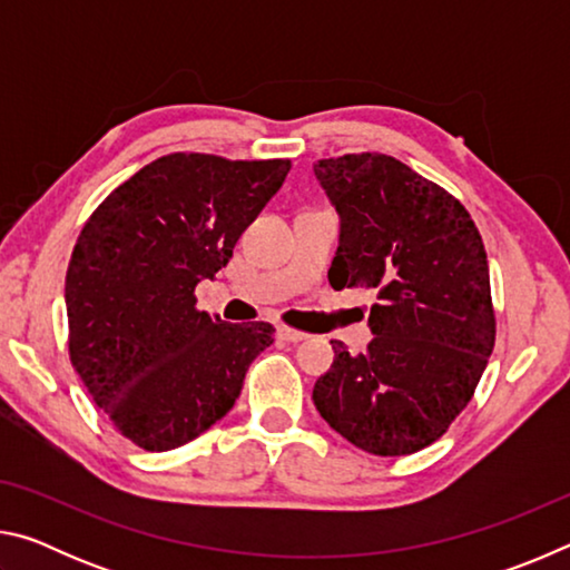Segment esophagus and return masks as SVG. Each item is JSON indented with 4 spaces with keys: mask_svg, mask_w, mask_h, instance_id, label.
<instances>
[{
    "mask_svg": "<svg viewBox=\"0 0 570 570\" xmlns=\"http://www.w3.org/2000/svg\"><path fill=\"white\" fill-rule=\"evenodd\" d=\"M276 334H278V340H284V342H292V344H296V342L306 340V334H304V332H296V330H292V326H284V324L278 326Z\"/></svg>",
    "mask_w": 570,
    "mask_h": 570,
    "instance_id": "obj_1",
    "label": "esophagus"
}]
</instances>
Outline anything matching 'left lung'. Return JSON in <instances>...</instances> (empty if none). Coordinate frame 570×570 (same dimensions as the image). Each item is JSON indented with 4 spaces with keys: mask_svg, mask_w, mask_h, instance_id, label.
I'll return each instance as SVG.
<instances>
[{
    "mask_svg": "<svg viewBox=\"0 0 570 570\" xmlns=\"http://www.w3.org/2000/svg\"><path fill=\"white\" fill-rule=\"evenodd\" d=\"M340 214L330 284L377 292L364 354L332 342L314 384L330 428L372 455H412L468 407L495 344L482 238L438 183L382 153L314 163Z\"/></svg>",
    "mask_w": 570,
    "mask_h": 570,
    "instance_id": "obj_1",
    "label": "left lung"
}]
</instances>
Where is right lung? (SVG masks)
<instances>
[{
    "mask_svg": "<svg viewBox=\"0 0 570 570\" xmlns=\"http://www.w3.org/2000/svg\"><path fill=\"white\" fill-rule=\"evenodd\" d=\"M292 160L170 153L102 200L65 278L70 362L95 404L142 450L186 445L234 407L266 322L226 324L196 286L234 256Z\"/></svg>",
    "mask_w": 570,
    "mask_h": 570,
    "instance_id": "add662e5",
    "label": "right lung"
}]
</instances>
